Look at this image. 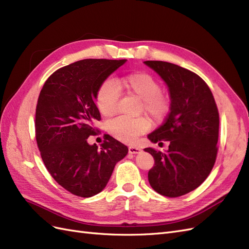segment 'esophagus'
<instances>
[{
  "instance_id": "esophagus-1",
  "label": "esophagus",
  "mask_w": 249,
  "mask_h": 249,
  "mask_svg": "<svg viewBox=\"0 0 249 249\" xmlns=\"http://www.w3.org/2000/svg\"><path fill=\"white\" fill-rule=\"evenodd\" d=\"M140 152H141L140 147H138V146H136V145H130V146H129V153H130V154H138V153H140Z\"/></svg>"
}]
</instances>
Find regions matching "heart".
I'll list each match as a JSON object with an SVG mask.
<instances>
[{
	"label": "heart",
	"mask_w": 249,
	"mask_h": 249,
	"mask_svg": "<svg viewBox=\"0 0 249 249\" xmlns=\"http://www.w3.org/2000/svg\"><path fill=\"white\" fill-rule=\"evenodd\" d=\"M118 91L134 96L140 101L139 112L147 115L153 124H160L170 110V101L162 93V88L155 78L145 72H133L104 82L97 89L95 102L102 115L109 117L117 111ZM149 120L145 117L125 118L116 117L108 124V131L113 137L133 142L149 127Z\"/></svg>",
	"instance_id": "obj_1"
}]
</instances>
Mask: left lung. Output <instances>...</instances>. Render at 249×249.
<instances>
[{
    "label": "left lung",
    "instance_id": "left-lung-1",
    "mask_svg": "<svg viewBox=\"0 0 249 249\" xmlns=\"http://www.w3.org/2000/svg\"><path fill=\"white\" fill-rule=\"evenodd\" d=\"M144 64L166 83L170 95L169 114L147 136L154 143L169 142L165 153L144 149L155 160L148 182L164 196H182L201 185L214 166L219 113L209 86L196 73L164 61Z\"/></svg>",
    "mask_w": 249,
    "mask_h": 249
}]
</instances>
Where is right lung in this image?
<instances>
[{
	"instance_id": "1",
	"label": "right lung",
	"mask_w": 249,
	"mask_h": 249,
	"mask_svg": "<svg viewBox=\"0 0 249 249\" xmlns=\"http://www.w3.org/2000/svg\"><path fill=\"white\" fill-rule=\"evenodd\" d=\"M126 60L84 59L51 74L41 89L35 114V134L48 171L64 189L91 197L108 184L118 161L129 149L106 135L99 148L90 145L93 123L101 120L94 103L97 89Z\"/></svg>"
}]
</instances>
